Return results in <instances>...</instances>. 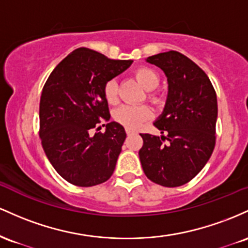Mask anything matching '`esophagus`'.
I'll use <instances>...</instances> for the list:
<instances>
[{
    "label": "esophagus",
    "instance_id": "esophagus-1",
    "mask_svg": "<svg viewBox=\"0 0 248 248\" xmlns=\"http://www.w3.org/2000/svg\"><path fill=\"white\" fill-rule=\"evenodd\" d=\"M133 133H135V131H133V130L126 129V135H133Z\"/></svg>",
    "mask_w": 248,
    "mask_h": 248
}]
</instances>
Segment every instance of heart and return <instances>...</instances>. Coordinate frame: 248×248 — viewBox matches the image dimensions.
<instances>
[{
  "label": "heart",
  "mask_w": 248,
  "mask_h": 248,
  "mask_svg": "<svg viewBox=\"0 0 248 248\" xmlns=\"http://www.w3.org/2000/svg\"><path fill=\"white\" fill-rule=\"evenodd\" d=\"M135 76L139 84L147 91L155 90L159 85V76H158L157 72L150 68L137 69L135 72ZM104 96L110 104H115L117 102V99H118V85H117L116 79H110L104 85ZM150 98L154 102L160 101L159 97L155 96V94H150ZM151 116V109L145 105H123L113 112L115 121L124 125L127 129H136Z\"/></svg>",
  "instance_id": "obj_1"
}]
</instances>
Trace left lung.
<instances>
[{"label": "left lung", "mask_w": 248, "mask_h": 248, "mask_svg": "<svg viewBox=\"0 0 248 248\" xmlns=\"http://www.w3.org/2000/svg\"><path fill=\"white\" fill-rule=\"evenodd\" d=\"M168 78V97L155 121L161 136L140 133L139 159L150 180L177 187L206 165L216 145L218 103L212 83L193 61L178 51L146 58Z\"/></svg>", "instance_id": "8db88e82"}]
</instances>
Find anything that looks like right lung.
Returning <instances> with one entry per match:
<instances>
[{
	"instance_id": "right-lung-1",
	"label": "right lung",
	"mask_w": 248,
	"mask_h": 248,
	"mask_svg": "<svg viewBox=\"0 0 248 248\" xmlns=\"http://www.w3.org/2000/svg\"><path fill=\"white\" fill-rule=\"evenodd\" d=\"M132 61L110 60L88 48L69 54L50 74L40 102V137L57 173L72 185L107 182L115 171L126 133L110 121L104 85ZM102 120L106 132L90 136ZM101 129V126L98 127Z\"/></svg>"
}]
</instances>
